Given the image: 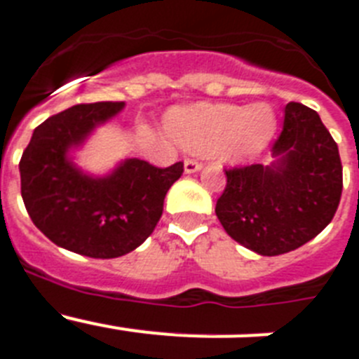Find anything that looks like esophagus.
<instances>
[{
    "mask_svg": "<svg viewBox=\"0 0 359 359\" xmlns=\"http://www.w3.org/2000/svg\"><path fill=\"white\" fill-rule=\"evenodd\" d=\"M203 165L199 163L198 160H192V158H187L185 160V172L187 174H194V172H198L199 169H201Z\"/></svg>",
    "mask_w": 359,
    "mask_h": 359,
    "instance_id": "obj_1",
    "label": "esophagus"
}]
</instances>
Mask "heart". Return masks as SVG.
<instances>
[{
	"label": "heart",
	"instance_id": "b5f03b06",
	"mask_svg": "<svg viewBox=\"0 0 359 359\" xmlns=\"http://www.w3.org/2000/svg\"><path fill=\"white\" fill-rule=\"evenodd\" d=\"M275 128L277 118L268 104H203L176 107L165 116V129L174 140L194 151H215L231 163L248 161L264 151Z\"/></svg>",
	"mask_w": 359,
	"mask_h": 359
}]
</instances>
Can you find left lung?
<instances>
[{"label": "left lung", "instance_id": "8db88e82", "mask_svg": "<svg viewBox=\"0 0 359 359\" xmlns=\"http://www.w3.org/2000/svg\"><path fill=\"white\" fill-rule=\"evenodd\" d=\"M271 165L226 169L215 214L228 236L259 255H282L315 239L340 205L344 177L338 145L318 113L286 106Z\"/></svg>", "mask_w": 359, "mask_h": 359}]
</instances>
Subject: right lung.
Masks as SVG:
<instances>
[{
  "label": "right lung",
  "instance_id": "1",
  "mask_svg": "<svg viewBox=\"0 0 359 359\" xmlns=\"http://www.w3.org/2000/svg\"><path fill=\"white\" fill-rule=\"evenodd\" d=\"M123 102L79 104L34 129L19 172L21 196L37 228L61 248L93 259H115L138 248L156 228L167 190L183 161L160 169L138 158L111 174H84L68 156Z\"/></svg>",
  "mask_w": 359,
  "mask_h": 359
}]
</instances>
